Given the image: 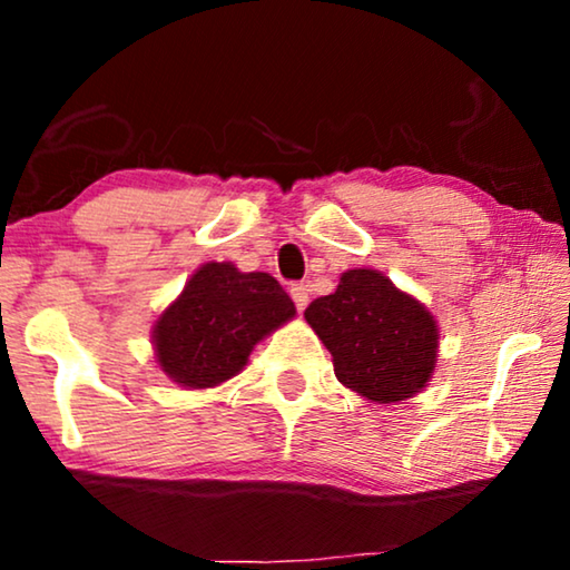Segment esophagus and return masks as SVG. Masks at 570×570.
Segmentation results:
<instances>
[{"label":"esophagus","mask_w":570,"mask_h":570,"mask_svg":"<svg viewBox=\"0 0 570 570\" xmlns=\"http://www.w3.org/2000/svg\"><path fill=\"white\" fill-rule=\"evenodd\" d=\"M291 298H293L295 308H298V311L306 308V306H308V285H303V283L293 285V287H291Z\"/></svg>","instance_id":"1"}]
</instances>
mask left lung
I'll return each instance as SVG.
<instances>
[{"label":"left lung","instance_id":"1","mask_svg":"<svg viewBox=\"0 0 570 570\" xmlns=\"http://www.w3.org/2000/svg\"><path fill=\"white\" fill-rule=\"evenodd\" d=\"M303 316L332 353L334 376L365 400H410L433 376L439 324L379 269L342 272L337 291Z\"/></svg>","mask_w":570,"mask_h":570}]
</instances>
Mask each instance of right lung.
<instances>
[{
	"mask_svg": "<svg viewBox=\"0 0 570 570\" xmlns=\"http://www.w3.org/2000/svg\"><path fill=\"white\" fill-rule=\"evenodd\" d=\"M293 316L291 295L267 272L207 262L155 322V361L186 389L217 386L244 371L256 342Z\"/></svg>",
	"mask_w": 570,
	"mask_h": 570,
	"instance_id": "add662e5",
	"label": "right lung"
}]
</instances>
